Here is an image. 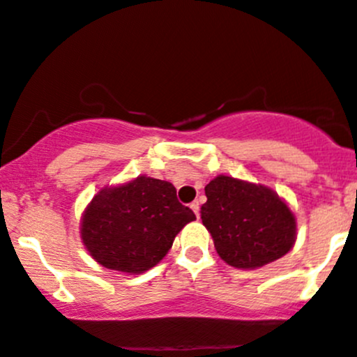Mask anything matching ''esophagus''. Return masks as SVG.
Wrapping results in <instances>:
<instances>
[{
  "label": "esophagus",
  "instance_id": "1",
  "mask_svg": "<svg viewBox=\"0 0 357 357\" xmlns=\"http://www.w3.org/2000/svg\"><path fill=\"white\" fill-rule=\"evenodd\" d=\"M191 210L195 211V215L199 218V203H198V202H192V203H191Z\"/></svg>",
  "mask_w": 357,
  "mask_h": 357
}]
</instances>
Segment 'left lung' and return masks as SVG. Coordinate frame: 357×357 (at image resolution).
Instances as JSON below:
<instances>
[{
  "label": "left lung",
  "mask_w": 357,
  "mask_h": 357,
  "mask_svg": "<svg viewBox=\"0 0 357 357\" xmlns=\"http://www.w3.org/2000/svg\"><path fill=\"white\" fill-rule=\"evenodd\" d=\"M204 192L203 225L221 260L231 267H264L296 243V216L270 188L220 174Z\"/></svg>",
  "instance_id": "obj_1"
}]
</instances>
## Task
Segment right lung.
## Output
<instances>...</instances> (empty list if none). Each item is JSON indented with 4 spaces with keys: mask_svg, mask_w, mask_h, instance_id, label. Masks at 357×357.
<instances>
[{
    "mask_svg": "<svg viewBox=\"0 0 357 357\" xmlns=\"http://www.w3.org/2000/svg\"><path fill=\"white\" fill-rule=\"evenodd\" d=\"M195 213L176 198V188L139 176L104 188L82 215V241L102 267L142 273L158 265Z\"/></svg>",
    "mask_w": 357,
    "mask_h": 357,
    "instance_id": "obj_1",
    "label": "right lung"
}]
</instances>
